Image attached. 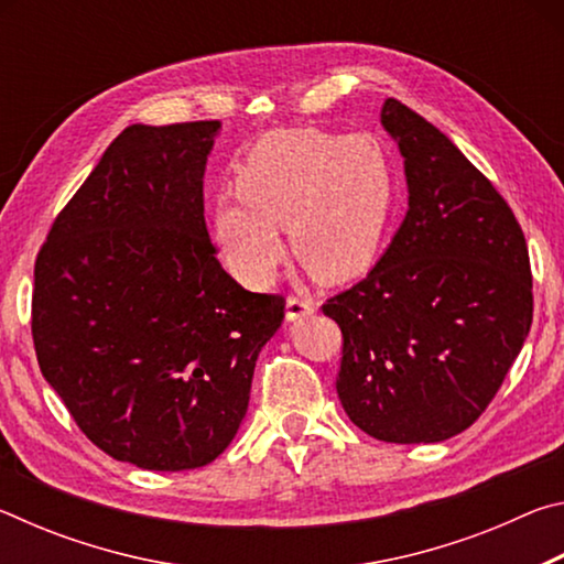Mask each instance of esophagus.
Masks as SVG:
<instances>
[{
	"label": "esophagus",
	"mask_w": 564,
	"mask_h": 564,
	"mask_svg": "<svg viewBox=\"0 0 564 564\" xmlns=\"http://www.w3.org/2000/svg\"><path fill=\"white\" fill-rule=\"evenodd\" d=\"M313 311H316V305H313V301H308V299H293L291 295V299L285 301V318H289L291 323L311 316Z\"/></svg>",
	"instance_id": "34e87169"
}]
</instances>
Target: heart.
I'll list each match as a JSON object with an SVG mask.
<instances>
[{
  "label": "heart",
  "mask_w": 564,
  "mask_h": 564,
  "mask_svg": "<svg viewBox=\"0 0 564 564\" xmlns=\"http://www.w3.org/2000/svg\"><path fill=\"white\" fill-rule=\"evenodd\" d=\"M393 204V166L373 137L281 129L248 149L236 194L214 202L212 238L226 269L256 289L283 261L279 231L313 279L346 283L373 265Z\"/></svg>",
  "instance_id": "1"
}]
</instances>
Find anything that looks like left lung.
<instances>
[{"label":"left lung","instance_id":"left-lung-1","mask_svg":"<svg viewBox=\"0 0 564 564\" xmlns=\"http://www.w3.org/2000/svg\"><path fill=\"white\" fill-rule=\"evenodd\" d=\"M408 214L362 281L323 305L340 326L338 398L362 433L441 443L498 393L532 323L528 243L510 206L441 129L395 99Z\"/></svg>","mask_w":564,"mask_h":564}]
</instances>
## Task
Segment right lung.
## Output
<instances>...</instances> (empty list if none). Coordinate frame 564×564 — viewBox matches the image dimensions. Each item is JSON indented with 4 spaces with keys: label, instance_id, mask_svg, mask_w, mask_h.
I'll use <instances>...</instances> for the list:
<instances>
[{
    "label": "right lung",
    "instance_id": "1",
    "mask_svg": "<svg viewBox=\"0 0 564 564\" xmlns=\"http://www.w3.org/2000/svg\"><path fill=\"white\" fill-rule=\"evenodd\" d=\"M221 121L123 129L34 265L42 376L104 453L144 470L216 460L238 433L285 301L216 259L204 171Z\"/></svg>",
    "mask_w": 564,
    "mask_h": 564
}]
</instances>
